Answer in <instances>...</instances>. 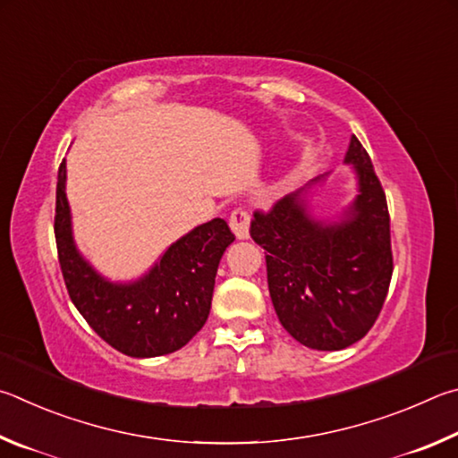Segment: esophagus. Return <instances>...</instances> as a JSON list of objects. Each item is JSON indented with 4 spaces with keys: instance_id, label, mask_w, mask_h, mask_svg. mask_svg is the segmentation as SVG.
Returning a JSON list of instances; mask_svg holds the SVG:
<instances>
[{
    "instance_id": "34e87169",
    "label": "esophagus",
    "mask_w": 458,
    "mask_h": 458,
    "mask_svg": "<svg viewBox=\"0 0 458 458\" xmlns=\"http://www.w3.org/2000/svg\"><path fill=\"white\" fill-rule=\"evenodd\" d=\"M229 225L233 229V233L237 239H247L250 237V213L245 208H235L233 213L229 216Z\"/></svg>"
}]
</instances>
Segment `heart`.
Returning <instances> with one entry per match:
<instances>
[{"label":"heart","mask_w":458,"mask_h":458,"mask_svg":"<svg viewBox=\"0 0 458 458\" xmlns=\"http://www.w3.org/2000/svg\"><path fill=\"white\" fill-rule=\"evenodd\" d=\"M298 176H300V168H293V171H290L287 174L279 176V179L269 187V195H282V192L290 191L295 184V181H298Z\"/></svg>","instance_id":"heart-1"}]
</instances>
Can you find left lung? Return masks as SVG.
Returning a JSON list of instances; mask_svg holds the SVG:
<instances>
[{
    "label": "left lung",
    "instance_id": "1",
    "mask_svg": "<svg viewBox=\"0 0 458 458\" xmlns=\"http://www.w3.org/2000/svg\"><path fill=\"white\" fill-rule=\"evenodd\" d=\"M344 163L352 165L358 195L338 221L308 213L311 181L253 213L250 233L266 250L269 295L279 322L311 350H344L370 332L392 279L386 195L356 136Z\"/></svg>",
    "mask_w": 458,
    "mask_h": 458
}]
</instances>
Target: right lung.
<instances>
[{
  "instance_id": "1",
  "label": "right lung",
  "mask_w": 458,
  "mask_h": 458,
  "mask_svg": "<svg viewBox=\"0 0 458 458\" xmlns=\"http://www.w3.org/2000/svg\"><path fill=\"white\" fill-rule=\"evenodd\" d=\"M54 233L72 303L104 342L132 358L171 354L205 326L216 267L225 250L235 242L229 225L213 219L174 242L136 282H108L74 243L66 160L58 171Z\"/></svg>"
}]
</instances>
